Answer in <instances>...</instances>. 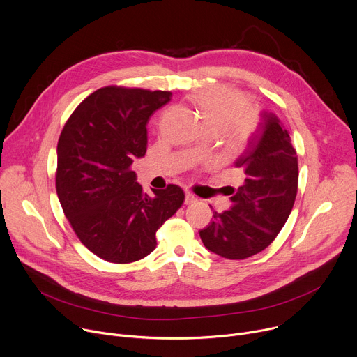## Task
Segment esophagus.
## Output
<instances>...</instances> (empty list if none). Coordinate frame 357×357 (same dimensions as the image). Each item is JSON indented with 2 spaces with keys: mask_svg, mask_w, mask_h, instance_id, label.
<instances>
[{
  "mask_svg": "<svg viewBox=\"0 0 357 357\" xmlns=\"http://www.w3.org/2000/svg\"><path fill=\"white\" fill-rule=\"evenodd\" d=\"M197 199L193 193L190 192H185V204H192V203H196Z\"/></svg>",
  "mask_w": 357,
  "mask_h": 357,
  "instance_id": "34e87169",
  "label": "esophagus"
}]
</instances>
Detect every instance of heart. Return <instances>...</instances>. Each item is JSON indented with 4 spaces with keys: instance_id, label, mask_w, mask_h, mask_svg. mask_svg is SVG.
Returning a JSON list of instances; mask_svg holds the SVG:
<instances>
[{
    "instance_id": "obj_1",
    "label": "heart",
    "mask_w": 357,
    "mask_h": 357,
    "mask_svg": "<svg viewBox=\"0 0 357 357\" xmlns=\"http://www.w3.org/2000/svg\"><path fill=\"white\" fill-rule=\"evenodd\" d=\"M203 123L210 132H222L234 140L248 139L258 126V113L247 106V96L232 88H204L192 95Z\"/></svg>"
}]
</instances>
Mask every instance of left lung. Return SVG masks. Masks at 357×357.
Wrapping results in <instances>:
<instances>
[{
  "label": "left lung",
  "mask_w": 357,
  "mask_h": 357,
  "mask_svg": "<svg viewBox=\"0 0 357 357\" xmlns=\"http://www.w3.org/2000/svg\"><path fill=\"white\" fill-rule=\"evenodd\" d=\"M261 117L248 149L235 161L244 182L231 188V208L213 211V221L199 231L204 247L227 259H245L268 248L297 196L298 162L289 132L275 113L264 110Z\"/></svg>",
  "instance_id": "left-lung-1"
}]
</instances>
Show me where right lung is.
<instances>
[{
  "instance_id": "right-lung-1",
  "label": "right lung",
  "mask_w": 357,
  "mask_h": 357,
  "mask_svg": "<svg viewBox=\"0 0 357 357\" xmlns=\"http://www.w3.org/2000/svg\"><path fill=\"white\" fill-rule=\"evenodd\" d=\"M169 91L105 86L68 117L57 144L56 190L79 241L112 264H130L155 250L157 229L185 200L178 185L143 192L132 164L147 151L151 114Z\"/></svg>"
}]
</instances>
